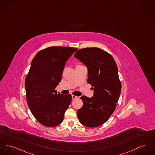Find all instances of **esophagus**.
<instances>
[{
	"instance_id": "esophagus-1",
	"label": "esophagus",
	"mask_w": 155,
	"mask_h": 155,
	"mask_svg": "<svg viewBox=\"0 0 155 155\" xmlns=\"http://www.w3.org/2000/svg\"><path fill=\"white\" fill-rule=\"evenodd\" d=\"M71 97H72V99H73V100H75V99H77V98H78L77 96H75V95H71Z\"/></svg>"
}]
</instances>
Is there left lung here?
Wrapping results in <instances>:
<instances>
[{
    "label": "left lung",
    "mask_w": 155,
    "mask_h": 155,
    "mask_svg": "<svg viewBox=\"0 0 155 155\" xmlns=\"http://www.w3.org/2000/svg\"><path fill=\"white\" fill-rule=\"evenodd\" d=\"M74 57L87 67V82L94 90L92 97H81L83 105L77 112L78 118L85 127L100 126L114 112L121 92L117 65L111 55L97 47L80 49Z\"/></svg>",
    "instance_id": "1"
}]
</instances>
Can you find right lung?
I'll use <instances>...</instances> for the list:
<instances>
[{
    "label": "right lung",
    "mask_w": 155,
    "mask_h": 155,
    "mask_svg": "<svg viewBox=\"0 0 155 155\" xmlns=\"http://www.w3.org/2000/svg\"><path fill=\"white\" fill-rule=\"evenodd\" d=\"M77 48L50 47L38 51L33 59L25 80L28 106L37 120L53 127L63 120L71 102V95L57 92L66 61Z\"/></svg>",
    "instance_id": "1"
}]
</instances>
